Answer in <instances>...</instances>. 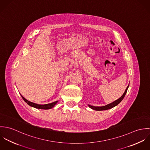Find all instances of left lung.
Segmentation results:
<instances>
[{
  "mask_svg": "<svg viewBox=\"0 0 150 150\" xmlns=\"http://www.w3.org/2000/svg\"><path fill=\"white\" fill-rule=\"evenodd\" d=\"M129 86H127L125 92L124 93V94L122 95V96L119 98L118 99L116 100L115 101L113 102L112 103H110V104H108L106 106H102V107H95V106H91V105H89V107L90 108H91L93 110H98V111H101V110H108V109H110L112 107H115L117 105H118L122 100V99L124 98L126 93H127V90H128V88Z\"/></svg>",
  "mask_w": 150,
  "mask_h": 150,
  "instance_id": "left-lung-1",
  "label": "left lung"
}]
</instances>
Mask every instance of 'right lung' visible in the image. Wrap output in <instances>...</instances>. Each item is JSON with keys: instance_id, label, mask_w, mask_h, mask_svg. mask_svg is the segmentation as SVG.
Instances as JSON below:
<instances>
[{"instance_id": "obj_1", "label": "right lung", "mask_w": 150, "mask_h": 150, "mask_svg": "<svg viewBox=\"0 0 150 150\" xmlns=\"http://www.w3.org/2000/svg\"><path fill=\"white\" fill-rule=\"evenodd\" d=\"M22 99H23V100L29 106H32V107H35V108H40V109H44V110H47V109H50L51 108L54 107L58 102V101L54 102L53 103H49V104H46V105H38L36 103H34L33 102H30L29 101H28V100H26L25 98H24L22 96Z\"/></svg>"}]
</instances>
